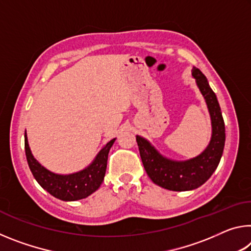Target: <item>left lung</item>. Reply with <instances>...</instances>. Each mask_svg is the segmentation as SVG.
<instances>
[{
  "label": "left lung",
  "instance_id": "obj_1",
  "mask_svg": "<svg viewBox=\"0 0 251 251\" xmlns=\"http://www.w3.org/2000/svg\"><path fill=\"white\" fill-rule=\"evenodd\" d=\"M192 74L194 78H196L197 86L206 100L210 114L212 133L206 150L192 159L172 160L160 155L147 139L136 136L139 154L147 175L154 184L174 192L193 190L205 184L218 166L226 139L222 109L216 94L201 70L193 67Z\"/></svg>",
  "mask_w": 251,
  "mask_h": 251
}]
</instances>
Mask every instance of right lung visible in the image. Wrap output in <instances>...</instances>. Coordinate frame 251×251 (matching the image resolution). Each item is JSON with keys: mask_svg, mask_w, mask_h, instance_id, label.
Returning a JSON list of instances; mask_svg holds the SVG:
<instances>
[{"mask_svg": "<svg viewBox=\"0 0 251 251\" xmlns=\"http://www.w3.org/2000/svg\"><path fill=\"white\" fill-rule=\"evenodd\" d=\"M25 155H26L28 167L31 169L34 178L55 198L64 201H75L86 198L96 192L104 180L107 166V158L110 147L113 146L116 138L112 139L101 148L93 163L85 169L70 175H58L50 172L42 166L29 150L26 131H25Z\"/></svg>", "mask_w": 251, "mask_h": 251, "instance_id": "1", "label": "right lung"}]
</instances>
